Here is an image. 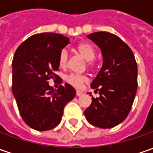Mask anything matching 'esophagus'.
I'll return each instance as SVG.
<instances>
[{
  "instance_id": "1",
  "label": "esophagus",
  "mask_w": 153,
  "mask_h": 153,
  "mask_svg": "<svg viewBox=\"0 0 153 153\" xmlns=\"http://www.w3.org/2000/svg\"><path fill=\"white\" fill-rule=\"evenodd\" d=\"M81 95H83V92H82V91H76L77 97H79V96H81Z\"/></svg>"
}]
</instances>
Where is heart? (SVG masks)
<instances>
[{"instance_id": "heart-1", "label": "heart", "mask_w": 153, "mask_h": 153, "mask_svg": "<svg viewBox=\"0 0 153 153\" xmlns=\"http://www.w3.org/2000/svg\"><path fill=\"white\" fill-rule=\"evenodd\" d=\"M77 51L80 54V56H82L87 61L88 65L91 66L93 64V59L96 56V51L92 45L88 42H82L77 45ZM68 54L66 50H62L58 56L59 67L65 68L68 63ZM65 80L74 87H75L77 89H80L83 84L87 80V77L82 74H70L67 75Z\"/></svg>"}]
</instances>
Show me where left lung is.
<instances>
[{
    "label": "left lung",
    "instance_id": "1",
    "mask_svg": "<svg viewBox=\"0 0 153 153\" xmlns=\"http://www.w3.org/2000/svg\"><path fill=\"white\" fill-rule=\"evenodd\" d=\"M87 37L100 47L103 63L91 84L100 97H92L85 115L94 126L113 128L127 118L131 109L137 91V64L129 45L117 35L95 32Z\"/></svg>",
    "mask_w": 153,
    "mask_h": 153
}]
</instances>
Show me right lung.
Wrapping results in <instances>:
<instances>
[{
    "label": "right lung",
    "mask_w": 153,
    "mask_h": 153,
    "mask_svg": "<svg viewBox=\"0 0 153 153\" xmlns=\"http://www.w3.org/2000/svg\"><path fill=\"white\" fill-rule=\"evenodd\" d=\"M69 39L56 33L30 36L18 47L13 60V94L21 117L30 128L45 131L61 122L63 109L76 91L65 84L57 90L50 79H60L58 56ZM62 81V79H60Z\"/></svg>",
    "instance_id": "obj_1"
}]
</instances>
